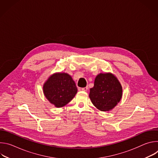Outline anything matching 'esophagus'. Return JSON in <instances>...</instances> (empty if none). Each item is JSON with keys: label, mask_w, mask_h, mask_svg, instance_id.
<instances>
[{"label": "esophagus", "mask_w": 158, "mask_h": 158, "mask_svg": "<svg viewBox=\"0 0 158 158\" xmlns=\"http://www.w3.org/2000/svg\"><path fill=\"white\" fill-rule=\"evenodd\" d=\"M81 90L83 91H87L88 90V87L87 86V87H82V88H81Z\"/></svg>", "instance_id": "esophagus-1"}]
</instances>
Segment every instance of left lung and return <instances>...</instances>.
<instances>
[{"label":"left lung","instance_id":"8db88e82","mask_svg":"<svg viewBox=\"0 0 158 158\" xmlns=\"http://www.w3.org/2000/svg\"><path fill=\"white\" fill-rule=\"evenodd\" d=\"M123 89L118 79L110 73L99 74L90 89L89 98L94 106L102 111L113 109L120 101Z\"/></svg>","mask_w":158,"mask_h":158}]
</instances>
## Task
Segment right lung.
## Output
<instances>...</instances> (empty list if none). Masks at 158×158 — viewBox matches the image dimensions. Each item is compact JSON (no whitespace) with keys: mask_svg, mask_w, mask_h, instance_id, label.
<instances>
[{"mask_svg":"<svg viewBox=\"0 0 158 158\" xmlns=\"http://www.w3.org/2000/svg\"><path fill=\"white\" fill-rule=\"evenodd\" d=\"M43 91L51 103L60 107L74 98L77 88L71 76L66 73H57L51 76L44 84Z\"/></svg>","mask_w":158,"mask_h":158,"instance_id":"1","label":"right lung"}]
</instances>
